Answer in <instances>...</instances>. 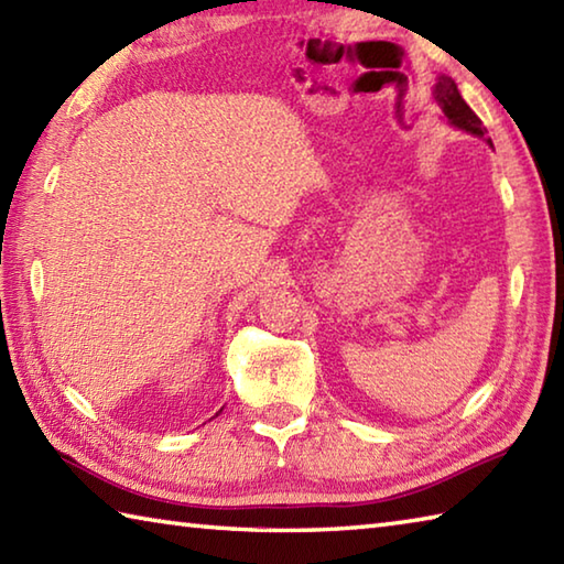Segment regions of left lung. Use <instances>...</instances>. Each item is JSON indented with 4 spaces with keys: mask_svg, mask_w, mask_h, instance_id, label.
<instances>
[{
    "mask_svg": "<svg viewBox=\"0 0 564 564\" xmlns=\"http://www.w3.org/2000/svg\"><path fill=\"white\" fill-rule=\"evenodd\" d=\"M434 98H436L438 108H442L444 118H446L448 122H452L454 128L466 130V132H470V135L486 138V135H484V132H486L484 122H480V118L476 116V112L466 106V100L460 98L458 88H456V84H454L452 78H448V76H438L436 86H434ZM488 142H490V140H488Z\"/></svg>",
    "mask_w": 564,
    "mask_h": 564,
    "instance_id": "obj_1",
    "label": "left lung"
}]
</instances>
